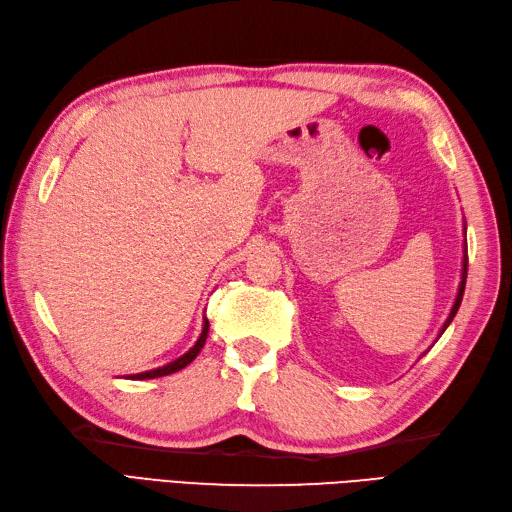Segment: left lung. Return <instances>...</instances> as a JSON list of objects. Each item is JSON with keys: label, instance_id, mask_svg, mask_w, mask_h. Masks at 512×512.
Listing matches in <instances>:
<instances>
[{"label": "left lung", "instance_id": "obj_1", "mask_svg": "<svg viewBox=\"0 0 512 512\" xmlns=\"http://www.w3.org/2000/svg\"><path fill=\"white\" fill-rule=\"evenodd\" d=\"M466 242V239H464ZM466 270H469V255H466V248H464V268H462V281H460V290H458V297H455V303H453V308H451V314H449V319H447V323H444V328H442V332L449 328V323L453 321V317H455V312H458V308H460V303H462V295H464V286H466ZM440 332V334H442Z\"/></svg>", "mask_w": 512, "mask_h": 512}]
</instances>
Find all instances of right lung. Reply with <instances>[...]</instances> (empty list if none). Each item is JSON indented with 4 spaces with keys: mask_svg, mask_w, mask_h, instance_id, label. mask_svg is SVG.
I'll return each mask as SVG.
<instances>
[{
    "mask_svg": "<svg viewBox=\"0 0 512 512\" xmlns=\"http://www.w3.org/2000/svg\"><path fill=\"white\" fill-rule=\"evenodd\" d=\"M206 336H209V321L204 319V328H202V334H200V339H198V343H195L191 350L184 354V356H180V358H176V361L173 363H169V365H165V367H158V369H151V372H143V374H136L134 378H138V380H143V378H158V376H167V374H173V372H178V369H182V367H187L195 356L200 354V350L204 347V341H206Z\"/></svg>",
    "mask_w": 512,
    "mask_h": 512,
    "instance_id": "obj_1",
    "label": "right lung"
}]
</instances>
